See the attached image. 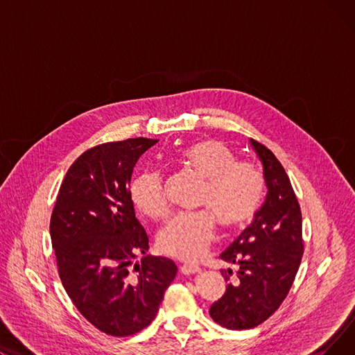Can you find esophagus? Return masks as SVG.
Returning <instances> with one entry per match:
<instances>
[{"label": "esophagus", "instance_id": "esophagus-1", "mask_svg": "<svg viewBox=\"0 0 355 355\" xmlns=\"http://www.w3.org/2000/svg\"><path fill=\"white\" fill-rule=\"evenodd\" d=\"M180 270L184 275H193V273L201 272V268L198 265H194V263H184V265L180 266Z\"/></svg>", "mask_w": 355, "mask_h": 355}]
</instances>
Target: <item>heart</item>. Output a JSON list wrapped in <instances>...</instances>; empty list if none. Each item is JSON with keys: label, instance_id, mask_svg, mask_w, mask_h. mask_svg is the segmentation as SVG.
I'll use <instances>...</instances> for the list:
<instances>
[{"label": "heart", "instance_id": "b5f03b06", "mask_svg": "<svg viewBox=\"0 0 355 355\" xmlns=\"http://www.w3.org/2000/svg\"><path fill=\"white\" fill-rule=\"evenodd\" d=\"M174 162L204 178L200 206L212 213L198 210L174 216L159 230L158 245L166 254L194 260L211 243L214 218L229 230L253 218L263 198L265 180L254 162L236 159L232 149L217 139L187 145L175 155ZM130 200L142 214L151 218L165 217L170 209L162 178L157 171H144L132 181Z\"/></svg>", "mask_w": 355, "mask_h": 355}]
</instances>
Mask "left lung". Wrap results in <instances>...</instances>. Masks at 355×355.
<instances>
[{
	"instance_id": "1",
	"label": "left lung",
	"mask_w": 355,
	"mask_h": 355,
	"mask_svg": "<svg viewBox=\"0 0 355 355\" xmlns=\"http://www.w3.org/2000/svg\"><path fill=\"white\" fill-rule=\"evenodd\" d=\"M263 165L266 201L254 220L220 254L237 268L221 270L227 288L210 306L214 322L250 329L266 321L286 297L304 254L302 213L289 177L269 148L250 139Z\"/></svg>"
}]
</instances>
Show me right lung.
<instances>
[{
    "mask_svg": "<svg viewBox=\"0 0 355 355\" xmlns=\"http://www.w3.org/2000/svg\"><path fill=\"white\" fill-rule=\"evenodd\" d=\"M157 142L132 138L87 149L69 168L50 218L51 246L69 297L112 337H128L151 324L177 275L171 259L146 254L148 236L130 200L134 166Z\"/></svg>",
    "mask_w": 355,
    "mask_h": 355,
    "instance_id": "add662e5",
    "label": "right lung"
}]
</instances>
